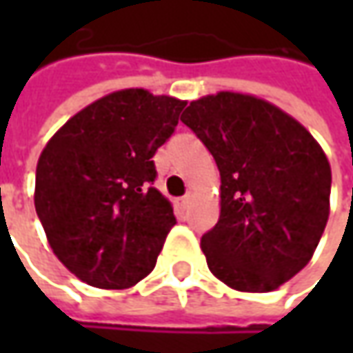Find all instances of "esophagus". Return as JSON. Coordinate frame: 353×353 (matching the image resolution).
I'll use <instances>...</instances> for the list:
<instances>
[{"label":"esophagus","mask_w":353,"mask_h":353,"mask_svg":"<svg viewBox=\"0 0 353 353\" xmlns=\"http://www.w3.org/2000/svg\"><path fill=\"white\" fill-rule=\"evenodd\" d=\"M190 192H188V194H184L183 198H179V202H176V204H179V206H181V208H188V204H190Z\"/></svg>","instance_id":"obj_1"}]
</instances>
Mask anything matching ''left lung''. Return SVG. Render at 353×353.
<instances>
[{
  "mask_svg": "<svg viewBox=\"0 0 353 353\" xmlns=\"http://www.w3.org/2000/svg\"><path fill=\"white\" fill-rule=\"evenodd\" d=\"M220 170V220L202 236L228 287L269 292L294 277L330 214L332 172L314 137L273 103L220 92L181 116Z\"/></svg>",
  "mask_w": 353,
  "mask_h": 353,
  "instance_id": "1",
  "label": "left lung"
}]
</instances>
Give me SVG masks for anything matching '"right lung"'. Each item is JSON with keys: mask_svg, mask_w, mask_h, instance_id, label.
<instances>
[{"mask_svg": "<svg viewBox=\"0 0 353 353\" xmlns=\"http://www.w3.org/2000/svg\"><path fill=\"white\" fill-rule=\"evenodd\" d=\"M186 102L121 90L62 125L37 163L34 208L62 265L98 289H128L157 263L172 206L157 190V149Z\"/></svg>", "mask_w": 353, "mask_h": 353, "instance_id": "1", "label": "right lung"}]
</instances>
